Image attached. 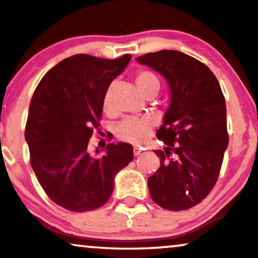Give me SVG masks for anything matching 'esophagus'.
<instances>
[{"mask_svg":"<svg viewBox=\"0 0 258 258\" xmlns=\"http://www.w3.org/2000/svg\"><path fill=\"white\" fill-rule=\"evenodd\" d=\"M141 153V148H139L138 146L134 147V156H139Z\"/></svg>","mask_w":258,"mask_h":258,"instance_id":"obj_1","label":"esophagus"}]
</instances>
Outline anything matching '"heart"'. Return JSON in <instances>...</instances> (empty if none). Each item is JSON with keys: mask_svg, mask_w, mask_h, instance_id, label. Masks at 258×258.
Instances as JSON below:
<instances>
[{"mask_svg": "<svg viewBox=\"0 0 258 258\" xmlns=\"http://www.w3.org/2000/svg\"><path fill=\"white\" fill-rule=\"evenodd\" d=\"M135 83L142 95L146 96L148 93L158 92L159 80L156 75L150 71H140L135 77ZM108 98L105 99V108L108 107ZM153 128V120L151 118H136L128 117L123 119L117 125L116 133L120 140L132 142V144H141L150 136Z\"/></svg>", "mask_w": 258, "mask_h": 258, "instance_id": "heart-1", "label": "heart"}]
</instances>
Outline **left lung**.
I'll list each match as a JSON object with an SVG mask.
<instances>
[{
	"mask_svg": "<svg viewBox=\"0 0 258 258\" xmlns=\"http://www.w3.org/2000/svg\"><path fill=\"white\" fill-rule=\"evenodd\" d=\"M166 81L170 105L157 136L164 150L154 151L160 166L148 177L153 202L166 210L196 207L214 188L228 147L226 101L207 65L178 50L136 57Z\"/></svg>",
	"mask_w": 258,
	"mask_h": 258,
	"instance_id": "left-lung-1",
	"label": "left lung"
}]
</instances>
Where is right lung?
Listing matches in <instances>:
<instances>
[{
	"label": "right lung",
	"mask_w": 258,
	"mask_h": 258,
	"mask_svg": "<svg viewBox=\"0 0 258 258\" xmlns=\"http://www.w3.org/2000/svg\"><path fill=\"white\" fill-rule=\"evenodd\" d=\"M130 54L114 60L78 54L42 78L30 102L25 140L38 182L55 204L86 213L106 204L114 177L134 158L126 142L108 144L98 156L88 150L99 126L106 92L125 70Z\"/></svg>",
	"instance_id": "add662e5"
}]
</instances>
